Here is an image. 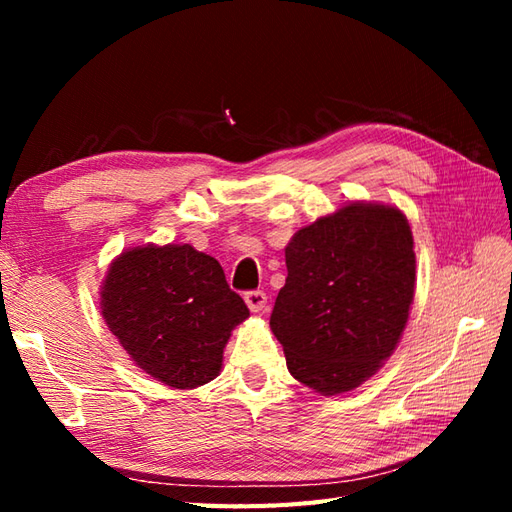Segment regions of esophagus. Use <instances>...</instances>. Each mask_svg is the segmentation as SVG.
<instances>
[{
  "label": "esophagus",
  "mask_w": 512,
  "mask_h": 512,
  "mask_svg": "<svg viewBox=\"0 0 512 512\" xmlns=\"http://www.w3.org/2000/svg\"><path fill=\"white\" fill-rule=\"evenodd\" d=\"M244 301H246L248 310L257 314V312H264L266 310L268 297H266L264 290H250V292H246V295H244Z\"/></svg>",
  "instance_id": "1"
}]
</instances>
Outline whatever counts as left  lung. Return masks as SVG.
Here are the masks:
<instances>
[{"instance_id": "8db88e82", "label": "left lung", "mask_w": 512, "mask_h": 512, "mask_svg": "<svg viewBox=\"0 0 512 512\" xmlns=\"http://www.w3.org/2000/svg\"><path fill=\"white\" fill-rule=\"evenodd\" d=\"M270 330L299 383L336 396L374 376L409 319L416 253L396 206L352 202L301 228Z\"/></svg>"}]
</instances>
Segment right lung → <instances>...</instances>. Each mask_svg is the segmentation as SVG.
<instances>
[{
	"mask_svg": "<svg viewBox=\"0 0 512 512\" xmlns=\"http://www.w3.org/2000/svg\"><path fill=\"white\" fill-rule=\"evenodd\" d=\"M101 310L132 361L176 389L220 374L231 332L248 317L220 262L189 244H147L118 255L103 281Z\"/></svg>",
	"mask_w": 512,
	"mask_h": 512,
	"instance_id": "add662e5",
	"label": "right lung"
}]
</instances>
